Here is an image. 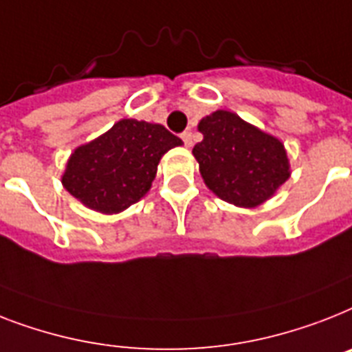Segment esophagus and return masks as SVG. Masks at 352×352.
<instances>
[{
    "instance_id": "34e87169",
    "label": "esophagus",
    "mask_w": 352,
    "mask_h": 352,
    "mask_svg": "<svg viewBox=\"0 0 352 352\" xmlns=\"http://www.w3.org/2000/svg\"><path fill=\"white\" fill-rule=\"evenodd\" d=\"M181 137H182V141H184L186 148H191V146H193V133H191L190 130L184 131V133H182Z\"/></svg>"
}]
</instances>
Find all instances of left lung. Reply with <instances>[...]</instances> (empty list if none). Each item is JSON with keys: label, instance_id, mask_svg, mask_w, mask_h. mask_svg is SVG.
Instances as JSON below:
<instances>
[{"label": "left lung", "instance_id": "left-lung-1", "mask_svg": "<svg viewBox=\"0 0 352 352\" xmlns=\"http://www.w3.org/2000/svg\"><path fill=\"white\" fill-rule=\"evenodd\" d=\"M197 128L204 139L195 144L193 157L204 184L222 201L256 208L291 177L284 142L235 111H213Z\"/></svg>", "mask_w": 352, "mask_h": 352}]
</instances>
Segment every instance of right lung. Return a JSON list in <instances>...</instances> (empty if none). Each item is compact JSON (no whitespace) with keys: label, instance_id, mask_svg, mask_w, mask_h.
Returning <instances> with one entry per match:
<instances>
[{"label":"right lung","instance_id":"obj_1","mask_svg":"<svg viewBox=\"0 0 352 352\" xmlns=\"http://www.w3.org/2000/svg\"><path fill=\"white\" fill-rule=\"evenodd\" d=\"M181 144L162 124L121 119L72 151L61 184L90 210L121 213L146 195L162 155Z\"/></svg>","mask_w":352,"mask_h":352}]
</instances>
